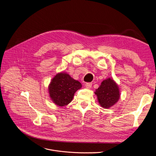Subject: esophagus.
<instances>
[{"mask_svg": "<svg viewBox=\"0 0 156 156\" xmlns=\"http://www.w3.org/2000/svg\"><path fill=\"white\" fill-rule=\"evenodd\" d=\"M92 83H90V82L85 83V87H87V89H90L92 87Z\"/></svg>", "mask_w": 156, "mask_h": 156, "instance_id": "1", "label": "esophagus"}]
</instances>
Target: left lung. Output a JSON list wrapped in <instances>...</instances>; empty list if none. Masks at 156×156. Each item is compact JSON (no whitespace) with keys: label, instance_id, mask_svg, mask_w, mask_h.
Here are the masks:
<instances>
[{"label":"left lung","instance_id":"left-lung-1","mask_svg":"<svg viewBox=\"0 0 156 156\" xmlns=\"http://www.w3.org/2000/svg\"><path fill=\"white\" fill-rule=\"evenodd\" d=\"M95 94L100 105L104 108H109L113 106L120 97L118 86L112 78L103 80Z\"/></svg>","mask_w":156,"mask_h":156}]
</instances>
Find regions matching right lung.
Masks as SVG:
<instances>
[{
    "mask_svg": "<svg viewBox=\"0 0 156 156\" xmlns=\"http://www.w3.org/2000/svg\"><path fill=\"white\" fill-rule=\"evenodd\" d=\"M82 84L66 73L57 74L51 80L48 92L51 100L58 106L64 107L70 103L75 92L81 89Z\"/></svg>",
    "mask_w": 156,
    "mask_h": 156,
    "instance_id": "obj_1",
    "label": "right lung"
}]
</instances>
